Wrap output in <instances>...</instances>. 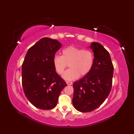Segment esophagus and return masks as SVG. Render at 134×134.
Instances as JSON below:
<instances>
[{
	"instance_id": "34e87169",
	"label": "esophagus",
	"mask_w": 134,
	"mask_h": 134,
	"mask_svg": "<svg viewBox=\"0 0 134 134\" xmlns=\"http://www.w3.org/2000/svg\"><path fill=\"white\" fill-rule=\"evenodd\" d=\"M66 83L68 85H71L72 84V83L71 82V81H66Z\"/></svg>"
}]
</instances>
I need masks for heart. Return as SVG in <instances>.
<instances>
[{
	"label": "heart",
	"mask_w": 134,
	"mask_h": 134,
	"mask_svg": "<svg viewBox=\"0 0 134 134\" xmlns=\"http://www.w3.org/2000/svg\"><path fill=\"white\" fill-rule=\"evenodd\" d=\"M94 57L92 51L69 46L63 49L62 55H56L53 58V64L57 72L64 74L69 66L70 69L65 72L63 78L74 80L79 76L82 77L91 71L94 64Z\"/></svg>",
	"instance_id": "1"
}]
</instances>
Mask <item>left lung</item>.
<instances>
[{"instance_id":"8db88e82","label":"left lung","mask_w":134,"mask_h":134,"mask_svg":"<svg viewBox=\"0 0 134 134\" xmlns=\"http://www.w3.org/2000/svg\"><path fill=\"white\" fill-rule=\"evenodd\" d=\"M94 53L91 71L73 83L74 107L81 112H89L102 104L109 94L112 86L113 65L109 52L98 42L90 45Z\"/></svg>"}]
</instances>
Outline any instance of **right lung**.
I'll return each instance as SVG.
<instances>
[{
    "label": "right lung",
    "instance_id": "right-lung-1",
    "mask_svg": "<svg viewBox=\"0 0 134 134\" xmlns=\"http://www.w3.org/2000/svg\"><path fill=\"white\" fill-rule=\"evenodd\" d=\"M62 44L43 38L29 48L22 65V85L26 98L41 109L55 108L62 90L67 86L53 64L55 54Z\"/></svg>",
    "mask_w": 134,
    "mask_h": 134
}]
</instances>
